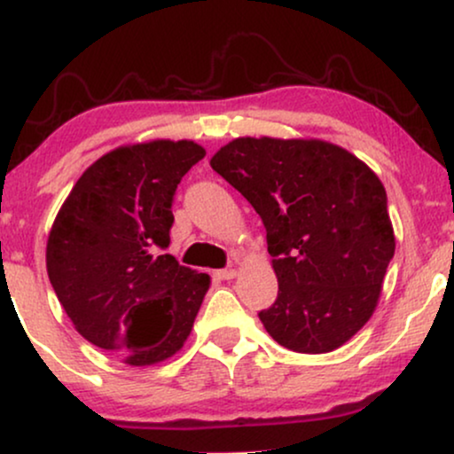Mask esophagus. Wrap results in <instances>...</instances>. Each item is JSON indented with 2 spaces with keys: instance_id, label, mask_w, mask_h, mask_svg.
<instances>
[{
  "instance_id": "34e87169",
  "label": "esophagus",
  "mask_w": 454,
  "mask_h": 454,
  "mask_svg": "<svg viewBox=\"0 0 454 454\" xmlns=\"http://www.w3.org/2000/svg\"><path fill=\"white\" fill-rule=\"evenodd\" d=\"M235 275H238V270H235L233 267H227V269H219V270H215V278H216V279H223V281L233 279Z\"/></svg>"
}]
</instances>
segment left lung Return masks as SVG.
Returning <instances> with one entry per match:
<instances>
[{
	"instance_id": "1",
	"label": "left lung",
	"mask_w": 454,
	"mask_h": 454,
	"mask_svg": "<svg viewBox=\"0 0 454 454\" xmlns=\"http://www.w3.org/2000/svg\"><path fill=\"white\" fill-rule=\"evenodd\" d=\"M210 167L267 229L279 292L258 317L270 338L304 355L348 342L373 315L396 248L378 175L319 139L239 137Z\"/></svg>"
}]
</instances>
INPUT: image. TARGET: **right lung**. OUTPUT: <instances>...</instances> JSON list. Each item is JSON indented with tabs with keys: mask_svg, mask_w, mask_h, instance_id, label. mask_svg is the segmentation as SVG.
<instances>
[{
	"mask_svg": "<svg viewBox=\"0 0 454 454\" xmlns=\"http://www.w3.org/2000/svg\"><path fill=\"white\" fill-rule=\"evenodd\" d=\"M206 152L158 139L112 150L81 175L47 239V275L87 342L129 364L173 356L210 278L162 254L176 185Z\"/></svg>",
	"mask_w": 454,
	"mask_h": 454,
	"instance_id": "1",
	"label": "right lung"
}]
</instances>
